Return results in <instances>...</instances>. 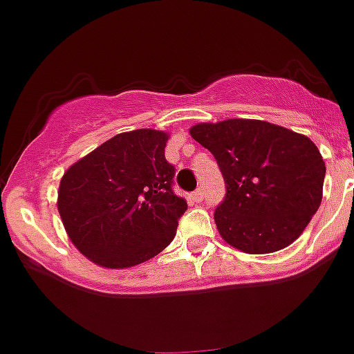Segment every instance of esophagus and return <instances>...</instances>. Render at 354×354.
Returning a JSON list of instances; mask_svg holds the SVG:
<instances>
[{
	"label": "esophagus",
	"instance_id": "esophagus-1",
	"mask_svg": "<svg viewBox=\"0 0 354 354\" xmlns=\"http://www.w3.org/2000/svg\"><path fill=\"white\" fill-rule=\"evenodd\" d=\"M192 199H194L196 203H201L203 199H205V190H203V189L196 190L194 194H192Z\"/></svg>",
	"mask_w": 354,
	"mask_h": 354
}]
</instances>
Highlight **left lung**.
<instances>
[{
	"mask_svg": "<svg viewBox=\"0 0 354 354\" xmlns=\"http://www.w3.org/2000/svg\"><path fill=\"white\" fill-rule=\"evenodd\" d=\"M189 131L214 155L226 181L214 219L230 245L274 253L305 232L321 207L326 174L306 135L258 119L199 122Z\"/></svg>",
	"mask_w": 354,
	"mask_h": 354,
	"instance_id": "8db88e82",
	"label": "left lung"
}]
</instances>
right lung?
<instances>
[{"label": "right lung", "mask_w": 354, "mask_h": 354, "mask_svg": "<svg viewBox=\"0 0 354 354\" xmlns=\"http://www.w3.org/2000/svg\"><path fill=\"white\" fill-rule=\"evenodd\" d=\"M167 131H124L64 173L57 207L71 242L96 266L126 269L164 251L187 201L173 192Z\"/></svg>", "instance_id": "1"}]
</instances>
